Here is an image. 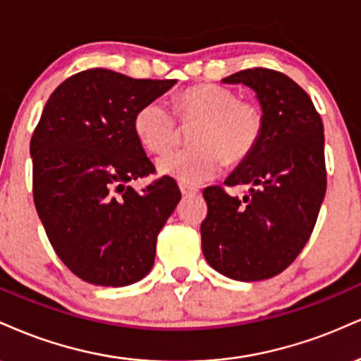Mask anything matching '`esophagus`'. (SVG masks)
<instances>
[{
    "label": "esophagus",
    "instance_id": "obj_1",
    "mask_svg": "<svg viewBox=\"0 0 361 361\" xmlns=\"http://www.w3.org/2000/svg\"><path fill=\"white\" fill-rule=\"evenodd\" d=\"M179 188H180L182 196H196L199 192L197 188H190V185H185V184H179Z\"/></svg>",
    "mask_w": 361,
    "mask_h": 361
}]
</instances>
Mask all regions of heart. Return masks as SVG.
Instances as JSON below:
<instances>
[{"mask_svg":"<svg viewBox=\"0 0 361 361\" xmlns=\"http://www.w3.org/2000/svg\"><path fill=\"white\" fill-rule=\"evenodd\" d=\"M177 114L182 121L201 120L192 135L196 147L173 150L160 157L157 169L185 185L213 179L224 162L238 164L255 150L264 133L262 106L248 97H238L230 87L197 84L177 97ZM133 130L152 154H164L176 143L177 116L171 104L157 97L140 106Z\"/></svg>","mask_w":361,"mask_h":361,"instance_id":"heart-1","label":"heart"}]
</instances>
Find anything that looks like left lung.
Here are the masks:
<instances>
[{
  "label": "left lung",
  "instance_id": "obj_1",
  "mask_svg": "<svg viewBox=\"0 0 361 361\" xmlns=\"http://www.w3.org/2000/svg\"><path fill=\"white\" fill-rule=\"evenodd\" d=\"M257 92L265 126L255 150L224 185H248L243 199L206 188L201 223L207 264L233 281L275 277L311 238L326 194L324 126L311 97L282 72L253 67L224 78Z\"/></svg>",
  "mask_w": 361,
  "mask_h": 361
}]
</instances>
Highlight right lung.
Returning <instances> with one entry per match:
<instances>
[{
  "label": "right lung",
  "instance_id": "add662e5",
  "mask_svg": "<svg viewBox=\"0 0 361 361\" xmlns=\"http://www.w3.org/2000/svg\"><path fill=\"white\" fill-rule=\"evenodd\" d=\"M173 84L94 67L63 80L42 111L30 142L33 201L54 252L84 282L130 286L154 267L180 190L167 176L142 192L128 185L155 173L133 118Z\"/></svg>",
  "mask_w": 361,
  "mask_h": 361
}]
</instances>
